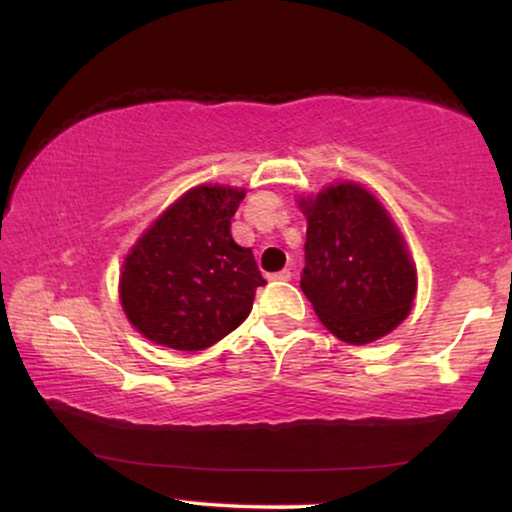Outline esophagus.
<instances>
[{
  "mask_svg": "<svg viewBox=\"0 0 512 512\" xmlns=\"http://www.w3.org/2000/svg\"><path fill=\"white\" fill-rule=\"evenodd\" d=\"M291 277H293L291 270H282V272H275V275H272V279H275V282H289Z\"/></svg>",
  "mask_w": 512,
  "mask_h": 512,
  "instance_id": "34e87169",
  "label": "esophagus"
}]
</instances>
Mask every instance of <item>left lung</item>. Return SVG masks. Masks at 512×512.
<instances>
[{"instance_id":"1","label":"left lung","mask_w":512,"mask_h":512,"mask_svg":"<svg viewBox=\"0 0 512 512\" xmlns=\"http://www.w3.org/2000/svg\"><path fill=\"white\" fill-rule=\"evenodd\" d=\"M307 216L300 289L328 331L366 345L408 317L417 272L384 207L359 184L300 200Z\"/></svg>"}]
</instances>
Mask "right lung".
Here are the masks:
<instances>
[{"mask_svg":"<svg viewBox=\"0 0 512 512\" xmlns=\"http://www.w3.org/2000/svg\"><path fill=\"white\" fill-rule=\"evenodd\" d=\"M242 198L230 186L191 188L139 237L123 263L121 303L144 338L198 352L249 317L265 279L230 235Z\"/></svg>","mask_w":512,"mask_h":512,"instance_id":"add662e5","label":"right lung"}]
</instances>
